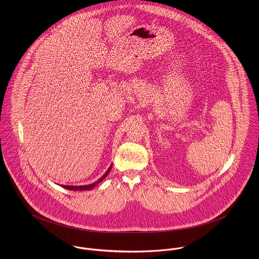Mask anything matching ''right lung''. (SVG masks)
Segmentation results:
<instances>
[{"mask_svg":"<svg viewBox=\"0 0 259 259\" xmlns=\"http://www.w3.org/2000/svg\"><path fill=\"white\" fill-rule=\"evenodd\" d=\"M111 165H112V164H111ZM111 165L109 167V169L106 171V174H105L101 179H99L97 182H95L94 184H91V185H62V186H63L64 188H66V189H69V190H90V189H93L94 187H96L101 182H103V181L107 178V176H108V175L110 174V171H111Z\"/></svg>","mask_w":259,"mask_h":259,"instance_id":"obj_1","label":"right lung"}]
</instances>
